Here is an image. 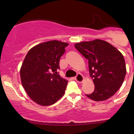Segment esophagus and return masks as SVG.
<instances>
[{
  "label": "esophagus",
  "mask_w": 134,
  "mask_h": 134,
  "mask_svg": "<svg viewBox=\"0 0 134 134\" xmlns=\"http://www.w3.org/2000/svg\"><path fill=\"white\" fill-rule=\"evenodd\" d=\"M75 79L78 82H79V83H82V82H83V80H84V78H83V75H81V74H78L76 76Z\"/></svg>",
  "instance_id": "1"
}]
</instances>
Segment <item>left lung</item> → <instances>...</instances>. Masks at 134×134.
<instances>
[{
  "instance_id": "8db88e82",
  "label": "left lung",
  "mask_w": 134,
  "mask_h": 134,
  "mask_svg": "<svg viewBox=\"0 0 134 134\" xmlns=\"http://www.w3.org/2000/svg\"><path fill=\"white\" fill-rule=\"evenodd\" d=\"M75 48L88 59L94 91L86 94L94 101H103L113 95L122 86L126 72L123 56L115 47L104 40L82 41Z\"/></svg>"
}]
</instances>
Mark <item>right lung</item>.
Wrapping results in <instances>:
<instances>
[{
  "instance_id": "add662e5",
  "label": "right lung",
  "mask_w": 134,
  "mask_h": 134,
  "mask_svg": "<svg viewBox=\"0 0 134 134\" xmlns=\"http://www.w3.org/2000/svg\"><path fill=\"white\" fill-rule=\"evenodd\" d=\"M68 45L52 40L34 46L27 53L20 69L21 83L30 98L37 104L52 105L65 94L68 80L57 71L59 59Z\"/></svg>"
}]
</instances>
